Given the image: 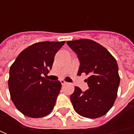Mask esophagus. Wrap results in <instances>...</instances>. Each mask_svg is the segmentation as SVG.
Listing matches in <instances>:
<instances>
[{"instance_id":"esophagus-1","label":"esophagus","mask_w":134,"mask_h":134,"mask_svg":"<svg viewBox=\"0 0 134 134\" xmlns=\"http://www.w3.org/2000/svg\"><path fill=\"white\" fill-rule=\"evenodd\" d=\"M60 82H61L62 85H65V84H67V82H65V81L63 80H60Z\"/></svg>"}]
</instances>
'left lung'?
<instances>
[{"label":"left lung","instance_id":"1","mask_svg":"<svg viewBox=\"0 0 134 134\" xmlns=\"http://www.w3.org/2000/svg\"><path fill=\"white\" fill-rule=\"evenodd\" d=\"M77 54V75H89V90L82 92L75 86L70 96L74 109L80 116L97 119L104 116L114 104L120 83L119 67L113 56L93 40L81 39L66 42Z\"/></svg>","mask_w":134,"mask_h":134}]
</instances>
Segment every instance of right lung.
<instances>
[{"label":"right lung","mask_w":134,"mask_h":134,"mask_svg":"<svg viewBox=\"0 0 134 134\" xmlns=\"http://www.w3.org/2000/svg\"><path fill=\"white\" fill-rule=\"evenodd\" d=\"M63 42H40L22 51L9 69L8 80L10 98L24 116L42 118L54 109L61 90L59 80H47L54 57L65 44Z\"/></svg>","instance_id":"obj_1"}]
</instances>
